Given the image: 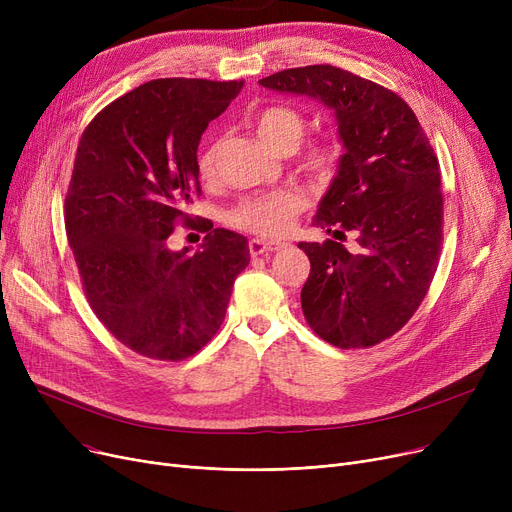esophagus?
Masks as SVG:
<instances>
[{"label":"esophagus","instance_id":"esophagus-1","mask_svg":"<svg viewBox=\"0 0 512 512\" xmlns=\"http://www.w3.org/2000/svg\"><path fill=\"white\" fill-rule=\"evenodd\" d=\"M284 245L282 242H276V240H263V238H251L249 240V253L253 257H259V255H272L276 251H280Z\"/></svg>","mask_w":512,"mask_h":512}]
</instances>
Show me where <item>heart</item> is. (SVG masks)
<instances>
[{"mask_svg":"<svg viewBox=\"0 0 512 512\" xmlns=\"http://www.w3.org/2000/svg\"><path fill=\"white\" fill-rule=\"evenodd\" d=\"M257 137L272 151H292L303 139L307 122L305 116L288 105H270L261 110L253 120ZM340 159V145L336 141L311 143L301 159L299 168L315 182H326L336 172ZM218 168V141H209L199 155V174L203 180H211ZM307 199L299 188H280L274 193L242 199L234 205L226 220L230 226L253 232L259 236H282L292 220L305 209Z\"/></svg>","mask_w":512,"mask_h":512,"instance_id":"1","label":"heart"}]
</instances>
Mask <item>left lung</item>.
I'll use <instances>...</instances> for the list:
<instances>
[{
	"instance_id": "obj_1",
	"label": "left lung",
	"mask_w": 512,
	"mask_h": 512,
	"mask_svg": "<svg viewBox=\"0 0 512 512\" xmlns=\"http://www.w3.org/2000/svg\"><path fill=\"white\" fill-rule=\"evenodd\" d=\"M259 85L334 110L344 153L313 226L355 232L361 251L348 253L332 238L299 242L311 261L301 305L326 342L378 344L413 317L436 274L444 220L438 157L405 99L353 72L290 68Z\"/></svg>"
}]
</instances>
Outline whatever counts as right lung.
<instances>
[{"mask_svg": "<svg viewBox=\"0 0 512 512\" xmlns=\"http://www.w3.org/2000/svg\"><path fill=\"white\" fill-rule=\"evenodd\" d=\"M242 80L157 78L118 97L80 137L66 193V234L93 313L130 351L182 361L220 330L242 234L203 224L201 249L172 251L176 222L201 195L197 149Z\"/></svg>", "mask_w": 512, "mask_h": 512, "instance_id": "1", "label": "right lung"}]
</instances>
